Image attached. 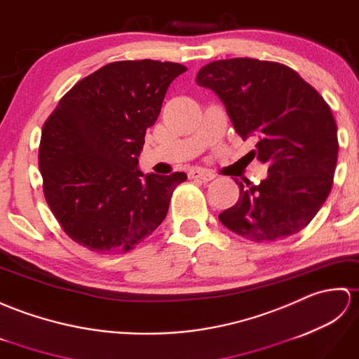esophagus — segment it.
Listing matches in <instances>:
<instances>
[{
  "mask_svg": "<svg viewBox=\"0 0 359 359\" xmlns=\"http://www.w3.org/2000/svg\"><path fill=\"white\" fill-rule=\"evenodd\" d=\"M189 178L212 181V180H215V175L212 172H207V170H192V172H189Z\"/></svg>",
  "mask_w": 359,
  "mask_h": 359,
  "instance_id": "esophagus-1",
  "label": "esophagus"
}]
</instances>
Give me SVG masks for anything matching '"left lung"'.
<instances>
[{"label":"left lung","mask_w":359,"mask_h":359,"mask_svg":"<svg viewBox=\"0 0 359 359\" xmlns=\"http://www.w3.org/2000/svg\"><path fill=\"white\" fill-rule=\"evenodd\" d=\"M196 84L217 93L243 140L257 138L249 155L269 165L259 184L235 178L240 200L219 221L253 243L298 233L327 200L335 173L338 129L327 102L293 69L253 58L209 62Z\"/></svg>","instance_id":"8db88e82"}]
</instances>
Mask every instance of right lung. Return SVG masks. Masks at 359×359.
Here are the masks:
<instances>
[{
  "mask_svg": "<svg viewBox=\"0 0 359 359\" xmlns=\"http://www.w3.org/2000/svg\"><path fill=\"white\" fill-rule=\"evenodd\" d=\"M178 62L116 61L83 78L47 119L43 190L62 230L87 249L127 252L161 224L184 172L142 173L138 156Z\"/></svg>",
  "mask_w": 359,
  "mask_h": 359,
  "instance_id": "1",
  "label": "right lung"
}]
</instances>
